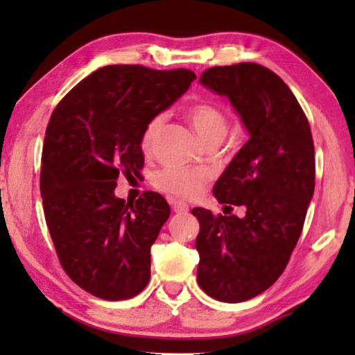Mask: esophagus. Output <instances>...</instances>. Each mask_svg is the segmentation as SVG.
Wrapping results in <instances>:
<instances>
[{"instance_id": "34e87169", "label": "esophagus", "mask_w": 355, "mask_h": 355, "mask_svg": "<svg viewBox=\"0 0 355 355\" xmlns=\"http://www.w3.org/2000/svg\"><path fill=\"white\" fill-rule=\"evenodd\" d=\"M171 205H172V209H173V211H175L177 214H184V213H188V211H189V207L186 205L184 202L172 200V202H171Z\"/></svg>"}]
</instances>
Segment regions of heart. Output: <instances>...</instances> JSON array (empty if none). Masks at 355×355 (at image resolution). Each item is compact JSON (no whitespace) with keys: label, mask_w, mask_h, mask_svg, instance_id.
Instances as JSON below:
<instances>
[{"label":"heart","mask_w":355,"mask_h":355,"mask_svg":"<svg viewBox=\"0 0 355 355\" xmlns=\"http://www.w3.org/2000/svg\"><path fill=\"white\" fill-rule=\"evenodd\" d=\"M188 120L207 144L220 142L224 139L228 131V119L225 112L211 103H196L192 105L188 112ZM166 116L158 114L147 122L146 128L141 136V148L144 152H150L158 137L161 128L164 125ZM208 182V173L203 171H189V169H178V167H166V169L158 171L152 178V183L156 189L166 192L169 196L182 197V199H197Z\"/></svg>","instance_id":"1"}]
</instances>
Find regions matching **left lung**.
<instances>
[{"instance_id":"8db88e82","label":"left lung","mask_w":355,"mask_h":355,"mask_svg":"<svg viewBox=\"0 0 355 355\" xmlns=\"http://www.w3.org/2000/svg\"><path fill=\"white\" fill-rule=\"evenodd\" d=\"M200 84L228 98L250 136L213 188L219 203L244 207V218L192 209L199 286L235 304L268 290L296 248L315 191L313 137L290 87L260 64L211 67Z\"/></svg>"}]
</instances>
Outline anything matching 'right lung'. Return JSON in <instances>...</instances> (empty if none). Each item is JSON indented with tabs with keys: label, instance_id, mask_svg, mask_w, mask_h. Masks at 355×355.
<instances>
[{
	"label": "right lung",
	"instance_id": "1",
	"mask_svg": "<svg viewBox=\"0 0 355 355\" xmlns=\"http://www.w3.org/2000/svg\"><path fill=\"white\" fill-rule=\"evenodd\" d=\"M196 73L107 65L78 83L53 111L42 152L45 220L64 271L106 300L135 297L150 280V248L169 219L158 192L114 194L139 175L147 122L188 91Z\"/></svg>",
	"mask_w": 355,
	"mask_h": 355
}]
</instances>
